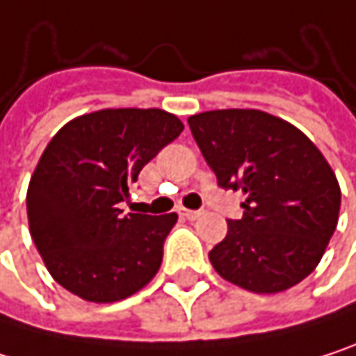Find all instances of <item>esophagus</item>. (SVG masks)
<instances>
[{
	"instance_id": "esophagus-1",
	"label": "esophagus",
	"mask_w": 356,
	"mask_h": 356,
	"mask_svg": "<svg viewBox=\"0 0 356 356\" xmlns=\"http://www.w3.org/2000/svg\"><path fill=\"white\" fill-rule=\"evenodd\" d=\"M179 214L185 216L187 220H195L204 214V210H187V208H179Z\"/></svg>"
}]
</instances>
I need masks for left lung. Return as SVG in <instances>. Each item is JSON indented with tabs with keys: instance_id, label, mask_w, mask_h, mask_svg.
Here are the masks:
<instances>
[{
	"instance_id": "left-lung-1",
	"label": "left lung",
	"mask_w": 356,
	"mask_h": 356,
	"mask_svg": "<svg viewBox=\"0 0 356 356\" xmlns=\"http://www.w3.org/2000/svg\"><path fill=\"white\" fill-rule=\"evenodd\" d=\"M222 189L245 193L243 216L208 253L229 282L259 295L299 284L320 264L338 225L340 185L318 146L295 125L255 108L187 119Z\"/></svg>"
}]
</instances>
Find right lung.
Wrapping results in <instances>:
<instances>
[{"mask_svg":"<svg viewBox=\"0 0 356 356\" xmlns=\"http://www.w3.org/2000/svg\"><path fill=\"white\" fill-rule=\"evenodd\" d=\"M183 131L161 108H103L65 123L26 193L29 227L49 274L92 303L121 301L161 268L177 214H123L140 171Z\"/></svg>","mask_w":356,"mask_h":356,"instance_id":"1","label":"right lung"}]
</instances>
